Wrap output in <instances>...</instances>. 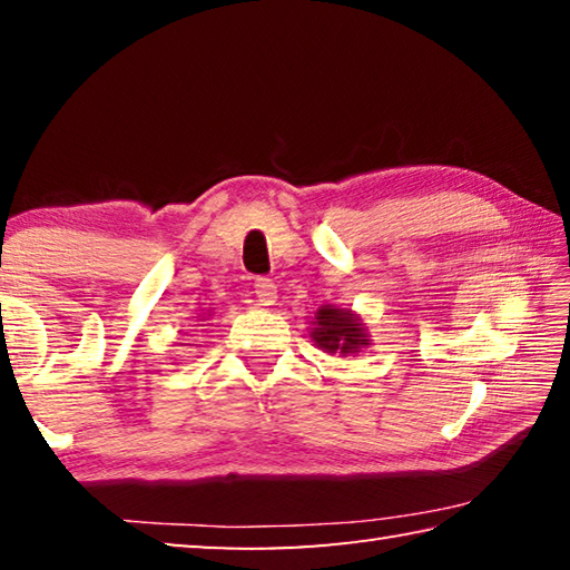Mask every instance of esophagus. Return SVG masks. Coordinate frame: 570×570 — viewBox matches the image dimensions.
<instances>
[{
	"label": "esophagus",
	"mask_w": 570,
	"mask_h": 570,
	"mask_svg": "<svg viewBox=\"0 0 570 570\" xmlns=\"http://www.w3.org/2000/svg\"><path fill=\"white\" fill-rule=\"evenodd\" d=\"M254 292H256L258 302H262L264 306H272L276 302V284L272 282V278H256Z\"/></svg>",
	"instance_id": "obj_1"
}]
</instances>
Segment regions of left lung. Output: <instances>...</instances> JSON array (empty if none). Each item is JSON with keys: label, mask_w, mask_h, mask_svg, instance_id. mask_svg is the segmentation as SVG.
Returning <instances> with one entry per match:
<instances>
[{"label": "left lung", "mask_w": 570, "mask_h": 570, "mask_svg": "<svg viewBox=\"0 0 570 570\" xmlns=\"http://www.w3.org/2000/svg\"><path fill=\"white\" fill-rule=\"evenodd\" d=\"M312 324V340L320 350L330 354H356L362 346L370 344V336H366L362 320L352 314L350 308H336L332 304H324L322 308H316Z\"/></svg>", "instance_id": "left-lung-1"}]
</instances>
